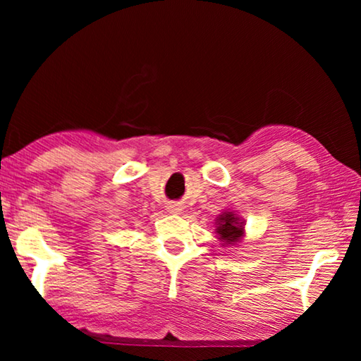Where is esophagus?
I'll use <instances>...</instances> for the list:
<instances>
[{"label":"esophagus","instance_id":"obj_1","mask_svg":"<svg viewBox=\"0 0 361 361\" xmlns=\"http://www.w3.org/2000/svg\"><path fill=\"white\" fill-rule=\"evenodd\" d=\"M169 212L170 213H181V207L178 204H170L169 205Z\"/></svg>","mask_w":361,"mask_h":361}]
</instances>
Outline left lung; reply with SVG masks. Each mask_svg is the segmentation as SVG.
Masks as SVG:
<instances>
[{"label": "left lung", "mask_w": 361, "mask_h": 361, "mask_svg": "<svg viewBox=\"0 0 361 361\" xmlns=\"http://www.w3.org/2000/svg\"><path fill=\"white\" fill-rule=\"evenodd\" d=\"M216 234L224 243H235L240 240L243 234V224L239 216H235L232 212H224L218 218Z\"/></svg>", "instance_id": "obj_1"}]
</instances>
